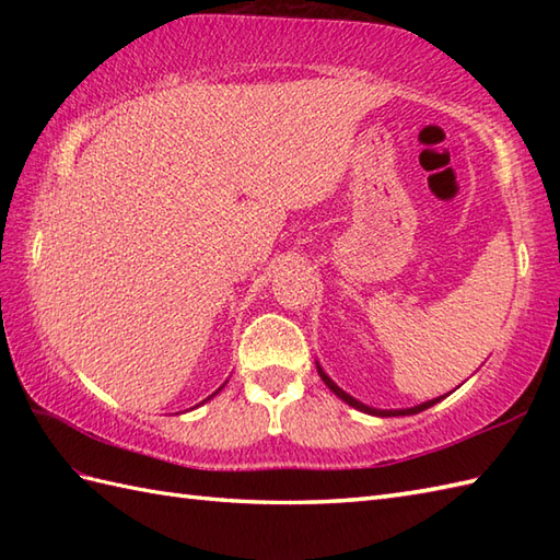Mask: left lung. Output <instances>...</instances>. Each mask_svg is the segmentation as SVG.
<instances>
[{"mask_svg": "<svg viewBox=\"0 0 560 560\" xmlns=\"http://www.w3.org/2000/svg\"><path fill=\"white\" fill-rule=\"evenodd\" d=\"M317 365V373H319V377H323V383L335 392V395L341 399V401H347L349 407H353V409H359V411H363V413H371V416H380V419H387V416H413V413H421V411H425V409H431L433 404H438L440 399H445L447 395H443V397H435V399H428V401H423V404H416V407H409V409H373V407H368V404H363V401H359L355 397H351L349 392H343L335 380H331L325 371H323V365L319 363H315Z\"/></svg>", "mask_w": 560, "mask_h": 560, "instance_id": "obj_1", "label": "left lung"}]
</instances>
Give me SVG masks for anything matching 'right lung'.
Returning <instances> with one entry per match:
<instances>
[{
	"instance_id": "add662e5",
	"label": "right lung",
	"mask_w": 560,
	"mask_h": 560,
	"mask_svg": "<svg viewBox=\"0 0 560 560\" xmlns=\"http://www.w3.org/2000/svg\"><path fill=\"white\" fill-rule=\"evenodd\" d=\"M225 383H229V380H225ZM225 383H223V385H221V387H219V389H217V392H213V395H211V397H207V399H205V401H209V399H213V397H217V395H219V392H221V389H223V387H225ZM205 401H201V404H205ZM197 407H199V404H197Z\"/></svg>"
}]
</instances>
